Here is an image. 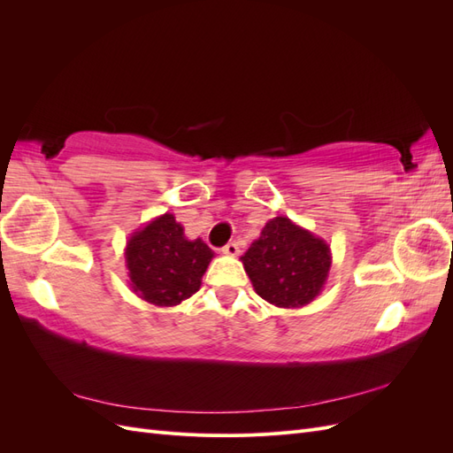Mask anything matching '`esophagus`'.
<instances>
[{"label":"esophagus","mask_w":453,"mask_h":453,"mask_svg":"<svg viewBox=\"0 0 453 453\" xmlns=\"http://www.w3.org/2000/svg\"><path fill=\"white\" fill-rule=\"evenodd\" d=\"M223 253L230 255V257H236L240 253V245L236 242H228L223 248Z\"/></svg>","instance_id":"34e87169"}]
</instances>
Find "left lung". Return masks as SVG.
Wrapping results in <instances>:
<instances>
[{
	"label": "left lung",
	"instance_id": "left-lung-1",
	"mask_svg": "<svg viewBox=\"0 0 453 453\" xmlns=\"http://www.w3.org/2000/svg\"><path fill=\"white\" fill-rule=\"evenodd\" d=\"M242 263L260 298L278 308H303L323 289L331 250L291 219L273 217Z\"/></svg>",
	"mask_w": 453,
	"mask_h": 453
}]
</instances>
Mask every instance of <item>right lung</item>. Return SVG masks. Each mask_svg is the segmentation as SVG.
<instances>
[{
  "instance_id": "right-lung-1",
  "label": "right lung",
  "mask_w": 453,
  "mask_h": 453,
  "mask_svg": "<svg viewBox=\"0 0 453 453\" xmlns=\"http://www.w3.org/2000/svg\"><path fill=\"white\" fill-rule=\"evenodd\" d=\"M125 255L132 291L155 306H177L193 296L213 258L200 238H185L183 226L172 213L134 232Z\"/></svg>"
}]
</instances>
